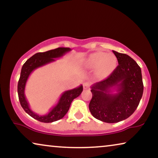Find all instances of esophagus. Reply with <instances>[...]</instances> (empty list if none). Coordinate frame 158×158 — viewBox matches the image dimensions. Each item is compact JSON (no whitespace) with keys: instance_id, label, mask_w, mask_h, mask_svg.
I'll use <instances>...</instances> for the list:
<instances>
[{"instance_id":"34e87169","label":"esophagus","mask_w":158,"mask_h":158,"mask_svg":"<svg viewBox=\"0 0 158 158\" xmlns=\"http://www.w3.org/2000/svg\"><path fill=\"white\" fill-rule=\"evenodd\" d=\"M90 87V83H88V82H85V83H83V88L84 90H86V89H88Z\"/></svg>"}]
</instances>
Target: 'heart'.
Here are the masks:
<instances>
[{"label": "heart", "mask_w": 158, "mask_h": 158, "mask_svg": "<svg viewBox=\"0 0 158 158\" xmlns=\"http://www.w3.org/2000/svg\"><path fill=\"white\" fill-rule=\"evenodd\" d=\"M85 66L88 68H97L98 75L101 77L109 76L111 73L115 70L117 65V60L114 55L102 52H96L92 53L85 60Z\"/></svg>", "instance_id": "heart-1"}]
</instances>
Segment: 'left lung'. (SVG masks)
<instances>
[{"mask_svg":"<svg viewBox=\"0 0 158 158\" xmlns=\"http://www.w3.org/2000/svg\"><path fill=\"white\" fill-rule=\"evenodd\" d=\"M113 52L118 66L106 79L90 87V113L106 123H116L129 117L139 105L144 88L141 68L137 62L126 54Z\"/></svg>","mask_w":158,"mask_h":158,"instance_id":"obj_1","label":"left lung"}]
</instances>
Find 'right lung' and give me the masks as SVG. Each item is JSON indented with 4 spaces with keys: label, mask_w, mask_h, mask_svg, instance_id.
Instances as JSON below:
<instances>
[{
    "label": "right lung",
    "mask_w": 158,
    "mask_h": 158,
    "mask_svg": "<svg viewBox=\"0 0 158 158\" xmlns=\"http://www.w3.org/2000/svg\"><path fill=\"white\" fill-rule=\"evenodd\" d=\"M70 51H71V49L69 47H58L44 52L36 53L27 60L21 68L20 78L18 83V95L21 106L29 116L41 122L50 123L63 118L70 109L73 99L81 94L83 85H81L73 89L65 90L62 94L57 104L52 108L48 113L44 115H40L32 111L26 98L25 87L27 80L34 70L55 62V59L62 57Z\"/></svg>",
    "instance_id": "1"
}]
</instances>
